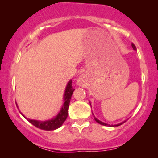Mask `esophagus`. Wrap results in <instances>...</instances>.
Masks as SVG:
<instances>
[{
	"label": "esophagus",
	"mask_w": 158,
	"mask_h": 158,
	"mask_svg": "<svg viewBox=\"0 0 158 158\" xmlns=\"http://www.w3.org/2000/svg\"><path fill=\"white\" fill-rule=\"evenodd\" d=\"M82 82H83V79L82 78H79V79L78 80V84L81 85V84H82Z\"/></svg>",
	"instance_id": "1"
}]
</instances>
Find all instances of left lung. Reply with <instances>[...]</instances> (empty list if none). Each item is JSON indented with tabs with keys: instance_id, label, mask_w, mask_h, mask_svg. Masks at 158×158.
<instances>
[{
	"instance_id": "obj_1",
	"label": "left lung",
	"mask_w": 158,
	"mask_h": 158,
	"mask_svg": "<svg viewBox=\"0 0 158 158\" xmlns=\"http://www.w3.org/2000/svg\"><path fill=\"white\" fill-rule=\"evenodd\" d=\"M131 46H132V48H133V49H134V50H136V47H135V44H131ZM93 115H94V114H93ZM94 119H95V120H96V121H97V122L98 123H99V124L102 125V126H109V125H108V124H107V123H103V122H102V121L99 120V119H97V118H96V117H94ZM126 121H124V122H122V123H119V124H117V125H114H114H112V126H120V125H122V124H123V123H124L125 122H126Z\"/></svg>"
}]
</instances>
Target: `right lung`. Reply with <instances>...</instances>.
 I'll return each instance as SVG.
<instances>
[{"instance_id": "add662e5", "label": "right lung", "mask_w": 158, "mask_h": 158, "mask_svg": "<svg viewBox=\"0 0 158 158\" xmlns=\"http://www.w3.org/2000/svg\"><path fill=\"white\" fill-rule=\"evenodd\" d=\"M74 90L75 89L72 87V80H70L68 83V85H67L66 88H65L64 95V103H63V106L61 107V110L54 118L50 119V120L39 121L35 120V119H30L25 117L22 114V113L21 114L31 124L33 125L34 126L37 127L38 128H40V129L42 130H46V131H52V130L57 129L59 127L62 126V124L66 120L67 117H68L69 105H70V99H71L72 94H73ZM16 106H17V104H16Z\"/></svg>"}]
</instances>
